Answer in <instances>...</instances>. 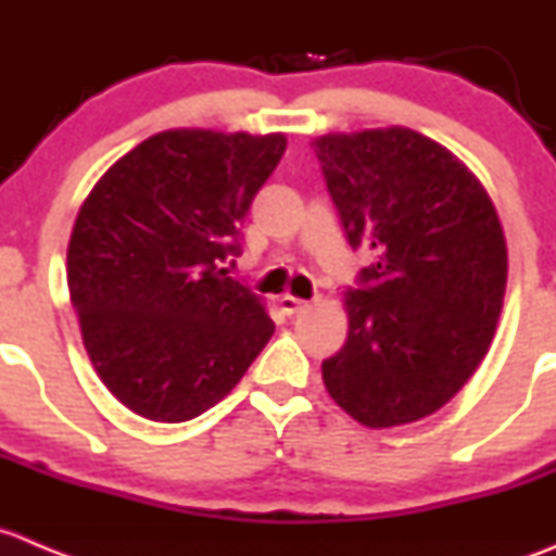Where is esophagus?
I'll use <instances>...</instances> for the list:
<instances>
[{
  "mask_svg": "<svg viewBox=\"0 0 556 556\" xmlns=\"http://www.w3.org/2000/svg\"><path fill=\"white\" fill-rule=\"evenodd\" d=\"M278 302H280V311H283L286 316H294V313L305 311V307L311 305L307 300H300V296H291V294H283Z\"/></svg>",
  "mask_w": 556,
  "mask_h": 556,
  "instance_id": "obj_1",
  "label": "esophagus"
}]
</instances>
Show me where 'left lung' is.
Here are the masks:
<instances>
[{"label": "left lung", "instance_id": "8db88e82", "mask_svg": "<svg viewBox=\"0 0 556 556\" xmlns=\"http://www.w3.org/2000/svg\"><path fill=\"white\" fill-rule=\"evenodd\" d=\"M351 249L376 254L343 294L349 338L321 362L359 425L419 421L448 403L494 338L508 280L503 224L448 148L405 126L313 140Z\"/></svg>", "mask_w": 556, "mask_h": 556}]
</instances>
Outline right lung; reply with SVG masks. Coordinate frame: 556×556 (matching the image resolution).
Here are the masks:
<instances>
[{"instance_id": "right-lung-1", "label": "right lung", "mask_w": 556, "mask_h": 556, "mask_svg": "<svg viewBox=\"0 0 556 556\" xmlns=\"http://www.w3.org/2000/svg\"><path fill=\"white\" fill-rule=\"evenodd\" d=\"M286 137L167 129L121 156L80 205L70 300L89 359L118 403L178 425L227 397L276 332L222 262Z\"/></svg>"}]
</instances>
